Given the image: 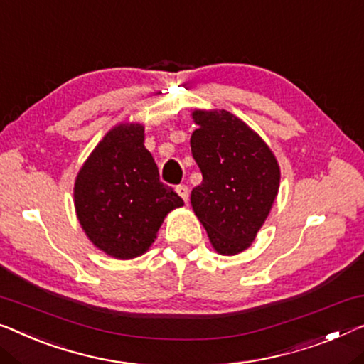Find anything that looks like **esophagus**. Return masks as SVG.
Returning a JSON list of instances; mask_svg holds the SVG:
<instances>
[{
	"label": "esophagus",
	"instance_id": "obj_1",
	"mask_svg": "<svg viewBox=\"0 0 364 364\" xmlns=\"http://www.w3.org/2000/svg\"><path fill=\"white\" fill-rule=\"evenodd\" d=\"M176 193L180 194L184 203H188V199H189V188L186 186V184H180V186H176Z\"/></svg>",
	"mask_w": 364,
	"mask_h": 364
}]
</instances>
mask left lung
Listing matches in <instances>:
<instances>
[{
	"label": "left lung",
	"mask_w": 364,
	"mask_h": 364,
	"mask_svg": "<svg viewBox=\"0 0 364 364\" xmlns=\"http://www.w3.org/2000/svg\"><path fill=\"white\" fill-rule=\"evenodd\" d=\"M193 159L203 183L191 205L220 255L247 250L263 225L279 189V165L257 132L234 114L194 111Z\"/></svg>",
	"instance_id": "obj_1"
}]
</instances>
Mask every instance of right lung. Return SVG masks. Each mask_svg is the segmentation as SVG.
<instances>
[{
  "label": "right lung",
  "instance_id": "add662e5",
  "mask_svg": "<svg viewBox=\"0 0 364 364\" xmlns=\"http://www.w3.org/2000/svg\"><path fill=\"white\" fill-rule=\"evenodd\" d=\"M144 139V126L119 124L91 151L75 181L81 227L100 250L119 259L147 252L166 214L184 204L160 181Z\"/></svg>",
  "mask_w": 364,
  "mask_h": 364
}]
</instances>
